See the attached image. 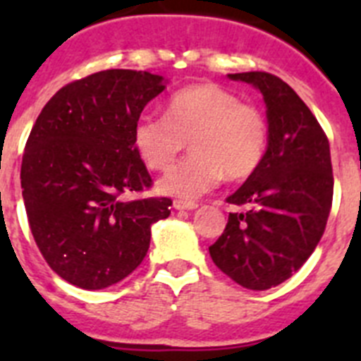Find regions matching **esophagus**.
<instances>
[{"label": "esophagus", "mask_w": 361, "mask_h": 361, "mask_svg": "<svg viewBox=\"0 0 361 361\" xmlns=\"http://www.w3.org/2000/svg\"><path fill=\"white\" fill-rule=\"evenodd\" d=\"M173 208L175 209H195L197 204L190 202V200H175Z\"/></svg>", "instance_id": "1"}]
</instances>
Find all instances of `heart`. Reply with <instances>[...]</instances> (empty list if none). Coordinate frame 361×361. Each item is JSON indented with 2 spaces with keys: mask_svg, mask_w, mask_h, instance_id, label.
<instances>
[{
  "mask_svg": "<svg viewBox=\"0 0 361 361\" xmlns=\"http://www.w3.org/2000/svg\"><path fill=\"white\" fill-rule=\"evenodd\" d=\"M188 141L193 153L159 180L164 195L197 199L224 175L229 180L250 177L266 155L267 123L233 92L202 82L175 92L164 117L141 116L133 124V146L149 170H170Z\"/></svg>",
  "mask_w": 361,
  "mask_h": 361,
  "instance_id": "b5f03b06",
  "label": "heart"
}]
</instances>
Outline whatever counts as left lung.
Here are the masks:
<instances>
[{
	"label": "left lung",
	"mask_w": 361,
	"mask_h": 361,
	"mask_svg": "<svg viewBox=\"0 0 361 361\" xmlns=\"http://www.w3.org/2000/svg\"><path fill=\"white\" fill-rule=\"evenodd\" d=\"M228 78L262 94L267 148L258 170L228 197L247 209L229 213L209 255L238 286L266 291L304 266L324 235L334 186L329 141L307 104L280 78L267 72Z\"/></svg>",
	"instance_id": "8db88e82"
}]
</instances>
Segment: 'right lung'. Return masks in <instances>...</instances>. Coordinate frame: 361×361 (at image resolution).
Listing matches in <instances>:
<instances>
[{
	"label": "right lung",
	"mask_w": 361,
	"mask_h": 361,
	"mask_svg": "<svg viewBox=\"0 0 361 361\" xmlns=\"http://www.w3.org/2000/svg\"><path fill=\"white\" fill-rule=\"evenodd\" d=\"M157 73L103 70L63 86L28 135L21 188L32 235L57 275L110 288L137 269L170 199L124 200L152 186L133 124L166 88Z\"/></svg>",
	"instance_id": "1"
}]
</instances>
